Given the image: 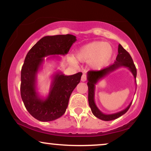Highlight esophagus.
Instances as JSON below:
<instances>
[{"label": "esophagus", "mask_w": 151, "mask_h": 151, "mask_svg": "<svg viewBox=\"0 0 151 151\" xmlns=\"http://www.w3.org/2000/svg\"><path fill=\"white\" fill-rule=\"evenodd\" d=\"M81 81H85L86 80V74H83L82 76H81Z\"/></svg>", "instance_id": "obj_1"}]
</instances>
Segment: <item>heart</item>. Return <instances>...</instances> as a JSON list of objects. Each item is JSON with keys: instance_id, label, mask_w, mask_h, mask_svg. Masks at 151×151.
<instances>
[{"instance_id": "heart-1", "label": "heart", "mask_w": 151, "mask_h": 151, "mask_svg": "<svg viewBox=\"0 0 151 151\" xmlns=\"http://www.w3.org/2000/svg\"><path fill=\"white\" fill-rule=\"evenodd\" d=\"M113 50L108 43L95 41L79 48L76 52V58L81 62H90L95 69H100L110 62Z\"/></svg>"}]
</instances>
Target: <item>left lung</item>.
<instances>
[{"label":"left lung","instance_id":"1","mask_svg":"<svg viewBox=\"0 0 151 151\" xmlns=\"http://www.w3.org/2000/svg\"><path fill=\"white\" fill-rule=\"evenodd\" d=\"M121 67H127L129 70L131 71V73L133 74V77L136 79L137 71L136 66H135L132 58L131 57L130 54L121 45H119V48H118V55L116 58V61L113 65L106 67L103 70L99 71H93L91 70L87 72V85H88V101H89V105L91 108V112L93 115L98 119L101 120L109 121H112L114 119H116L119 117L121 116L127 112L130 106H131L132 102L130 103V104L124 110L118 112L116 114H105L102 113L96 106V104L94 101V91H95V84L98 82L100 79L104 78L107 74L113 71L117 70L118 68H120ZM136 83V80L135 81Z\"/></svg>","mask_w":151,"mask_h":151}]
</instances>
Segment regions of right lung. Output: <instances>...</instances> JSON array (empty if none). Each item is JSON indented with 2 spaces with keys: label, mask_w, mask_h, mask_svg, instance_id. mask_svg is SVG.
I'll list each match as a JSON object with an SVG mask.
<instances>
[{
  "label": "right lung",
  "mask_w": 151,
  "mask_h": 151,
  "mask_svg": "<svg viewBox=\"0 0 151 151\" xmlns=\"http://www.w3.org/2000/svg\"><path fill=\"white\" fill-rule=\"evenodd\" d=\"M76 40L75 36L70 34L45 36L26 55L21 70L20 94L26 109L35 119L40 121H51L65 113L71 93L80 81L82 73L78 72L70 76L62 72L55 73L45 99L41 98L36 91V79L44 58L66 55Z\"/></svg>",
  "instance_id": "add662e5"
}]
</instances>
